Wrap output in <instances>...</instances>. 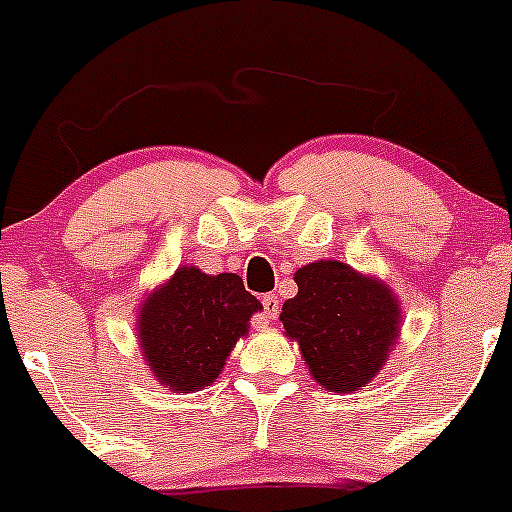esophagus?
I'll list each match as a JSON object with an SVG mask.
<instances>
[{
	"label": "esophagus",
	"mask_w": 512,
	"mask_h": 512,
	"mask_svg": "<svg viewBox=\"0 0 512 512\" xmlns=\"http://www.w3.org/2000/svg\"><path fill=\"white\" fill-rule=\"evenodd\" d=\"M262 314H265V324L270 319H277V314H280V299L275 294H265L262 297Z\"/></svg>",
	"instance_id": "34e87169"
}]
</instances>
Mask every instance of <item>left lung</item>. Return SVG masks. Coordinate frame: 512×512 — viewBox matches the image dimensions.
<instances>
[{"instance_id":"left-lung-1","label":"left lung","mask_w":512,"mask_h":512,"mask_svg":"<svg viewBox=\"0 0 512 512\" xmlns=\"http://www.w3.org/2000/svg\"><path fill=\"white\" fill-rule=\"evenodd\" d=\"M294 282L299 292L280 319L314 379L339 394L369 384L399 339L401 312L391 289L337 260L304 265Z\"/></svg>"}]
</instances>
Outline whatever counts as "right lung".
I'll list each match as a JSON object with an SVG mask.
<instances>
[{"instance_id":"right-lung-1","label":"right lung","mask_w":512,"mask_h":512,"mask_svg":"<svg viewBox=\"0 0 512 512\" xmlns=\"http://www.w3.org/2000/svg\"><path fill=\"white\" fill-rule=\"evenodd\" d=\"M257 309L262 304L240 275L213 277L198 267H180L168 285L146 299L138 317L148 369L180 394L210 386Z\"/></svg>"}]
</instances>
